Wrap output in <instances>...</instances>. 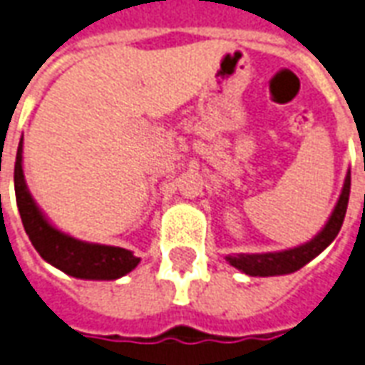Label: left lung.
Instances as JSON below:
<instances>
[{
	"mask_svg": "<svg viewBox=\"0 0 365 365\" xmlns=\"http://www.w3.org/2000/svg\"><path fill=\"white\" fill-rule=\"evenodd\" d=\"M348 197H350V174L344 180V187H342L341 199L334 207L333 215L329 218V222L319 236H315L306 245H299L294 250L280 251V253H257V255H230L228 261L240 271H244L250 277H274V274H288L302 269V267L309 263L313 257H317L321 251L325 250L327 245L333 242L336 234L341 232V226L344 222V215H346Z\"/></svg>",
	"mask_w": 365,
	"mask_h": 365,
	"instance_id": "obj_1",
	"label": "left lung"
}]
</instances>
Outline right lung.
<instances>
[{"label":"right lung","instance_id":"add662e5","mask_svg":"<svg viewBox=\"0 0 365 365\" xmlns=\"http://www.w3.org/2000/svg\"><path fill=\"white\" fill-rule=\"evenodd\" d=\"M21 160H23V139L19 143L17 160H15V197H17L24 232L29 234L34 250L38 251L42 259L71 277L91 280L120 279L139 265V257H135L129 250L112 247V245L85 244L50 226L26 190Z\"/></svg>","mask_w":365,"mask_h":365}]
</instances>
